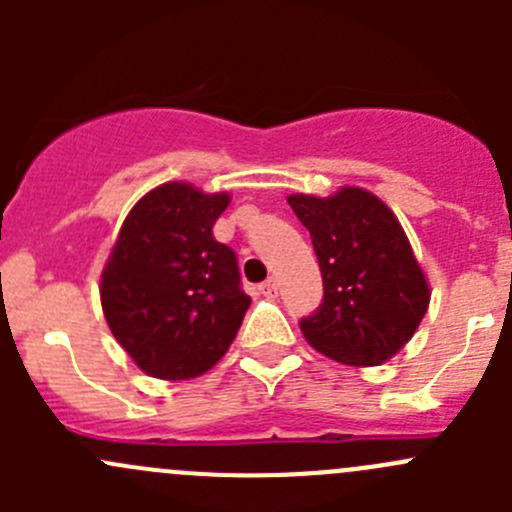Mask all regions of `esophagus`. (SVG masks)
Instances as JSON below:
<instances>
[{
    "label": "esophagus",
    "mask_w": 512,
    "mask_h": 512,
    "mask_svg": "<svg viewBox=\"0 0 512 512\" xmlns=\"http://www.w3.org/2000/svg\"><path fill=\"white\" fill-rule=\"evenodd\" d=\"M262 294H265V297H277V282L275 280H267V282H262Z\"/></svg>",
    "instance_id": "obj_1"
}]
</instances>
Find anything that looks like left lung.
<instances>
[{"label": "left lung", "instance_id": "1", "mask_svg": "<svg viewBox=\"0 0 512 512\" xmlns=\"http://www.w3.org/2000/svg\"><path fill=\"white\" fill-rule=\"evenodd\" d=\"M287 203L312 235L324 280L322 304L299 322L304 339L349 366L391 359L431 302L404 227L389 205L354 185L329 198L294 193Z\"/></svg>", "mask_w": 512, "mask_h": 512}]
</instances>
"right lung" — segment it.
<instances>
[{"instance_id": "right-lung-1", "label": "right lung", "mask_w": 512, "mask_h": 512, "mask_svg": "<svg viewBox=\"0 0 512 512\" xmlns=\"http://www.w3.org/2000/svg\"><path fill=\"white\" fill-rule=\"evenodd\" d=\"M227 193L163 183L123 220L101 275L111 334L148 376L195 379L230 349L250 297L237 257L213 237Z\"/></svg>"}]
</instances>
